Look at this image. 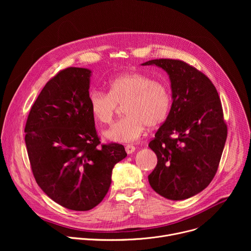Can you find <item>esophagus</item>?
<instances>
[{
	"label": "esophagus",
	"mask_w": 251,
	"mask_h": 251,
	"mask_svg": "<svg viewBox=\"0 0 251 251\" xmlns=\"http://www.w3.org/2000/svg\"><path fill=\"white\" fill-rule=\"evenodd\" d=\"M125 151H126L127 154H132V153L135 151V146H133V145H127V146L125 147Z\"/></svg>",
	"instance_id": "esophagus-1"
}]
</instances>
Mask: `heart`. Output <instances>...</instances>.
<instances>
[{
  "mask_svg": "<svg viewBox=\"0 0 251 251\" xmlns=\"http://www.w3.org/2000/svg\"><path fill=\"white\" fill-rule=\"evenodd\" d=\"M88 104L93 117L101 124L112 122L119 106L126 117L115 122L104 135L114 142L137 140L145 127L156 128L167 119L172 96L169 87L152 77L138 73L115 77L109 83V93L91 90Z\"/></svg>",
  "mask_w": 251,
  "mask_h": 251,
  "instance_id": "obj_1",
  "label": "heart"
}]
</instances>
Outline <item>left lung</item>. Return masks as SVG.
Wrapping results in <instances>:
<instances>
[{
    "label": "left lung",
    "instance_id": "1",
    "mask_svg": "<svg viewBox=\"0 0 251 251\" xmlns=\"http://www.w3.org/2000/svg\"><path fill=\"white\" fill-rule=\"evenodd\" d=\"M151 64L168 73L173 103L149 143L158 159L149 183L160 196L182 201L204 190L216 176L227 126L217 88L201 71L180 59L143 63Z\"/></svg>",
    "mask_w": 251,
    "mask_h": 251
}]
</instances>
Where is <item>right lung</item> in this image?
<instances>
[{"mask_svg": "<svg viewBox=\"0 0 251 251\" xmlns=\"http://www.w3.org/2000/svg\"><path fill=\"white\" fill-rule=\"evenodd\" d=\"M91 71L67 67L50 78L32 104L25 141L35 182L55 202L85 211L102 201L112 170L127 154L100 144L88 104Z\"/></svg>", "mask_w": 251, "mask_h": 251, "instance_id": "right-lung-1", "label": "right lung"}]
</instances>
